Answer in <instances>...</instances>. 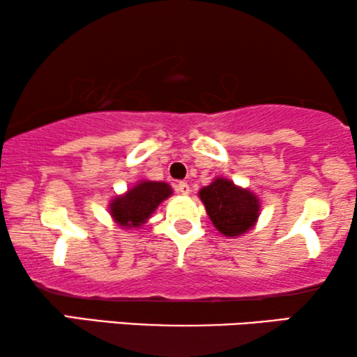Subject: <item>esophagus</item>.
<instances>
[{"label": "esophagus", "instance_id": "obj_1", "mask_svg": "<svg viewBox=\"0 0 357 357\" xmlns=\"http://www.w3.org/2000/svg\"><path fill=\"white\" fill-rule=\"evenodd\" d=\"M177 192L180 193V195H188L190 193V185L187 183V182H178L177 183Z\"/></svg>", "mask_w": 357, "mask_h": 357}]
</instances>
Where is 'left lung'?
<instances>
[{
  "mask_svg": "<svg viewBox=\"0 0 357 357\" xmlns=\"http://www.w3.org/2000/svg\"><path fill=\"white\" fill-rule=\"evenodd\" d=\"M213 226L226 237H238L255 226L260 216V199L248 188L216 177L198 192Z\"/></svg>",
  "mask_w": 357,
  "mask_h": 357,
  "instance_id": "1",
  "label": "left lung"
}]
</instances>
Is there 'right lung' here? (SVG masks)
<instances>
[{
  "label": "right lung",
  "mask_w": 357,
  "mask_h": 357,
  "mask_svg": "<svg viewBox=\"0 0 357 357\" xmlns=\"http://www.w3.org/2000/svg\"><path fill=\"white\" fill-rule=\"evenodd\" d=\"M172 193V187L169 183L139 180L128 192L112 198L109 213L120 227L138 229L146 224L159 204Z\"/></svg>",
  "instance_id": "add662e5"
}]
</instances>
